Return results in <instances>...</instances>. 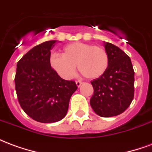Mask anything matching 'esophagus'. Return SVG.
<instances>
[{"mask_svg":"<svg viewBox=\"0 0 152 152\" xmlns=\"http://www.w3.org/2000/svg\"><path fill=\"white\" fill-rule=\"evenodd\" d=\"M76 86H77V87H80V86L82 85L83 83L81 82V81H80V80H77V81H76Z\"/></svg>","mask_w":152,"mask_h":152,"instance_id":"obj_1","label":"esophagus"}]
</instances>
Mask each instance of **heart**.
Here are the masks:
<instances>
[{"instance_id": "b5f03b06", "label": "heart", "mask_w": 152, "mask_h": 152, "mask_svg": "<svg viewBox=\"0 0 152 152\" xmlns=\"http://www.w3.org/2000/svg\"><path fill=\"white\" fill-rule=\"evenodd\" d=\"M50 66L64 79H70L76 70L87 79L94 80L102 76L109 65L108 54L102 47L83 42L68 44L61 54H52Z\"/></svg>"}]
</instances>
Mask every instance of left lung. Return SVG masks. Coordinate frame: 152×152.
Masks as SVG:
<instances>
[{"instance_id":"1","label":"left lung","mask_w":152,"mask_h":152,"mask_svg":"<svg viewBox=\"0 0 152 152\" xmlns=\"http://www.w3.org/2000/svg\"><path fill=\"white\" fill-rule=\"evenodd\" d=\"M109 65L105 73L91 81L94 94L90 106L96 114L111 117L129 107L134 96V71L131 59L119 47L104 42Z\"/></svg>"}]
</instances>
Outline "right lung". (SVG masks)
Returning <instances> with one entry per match:
<instances>
[{"instance_id":"add662e5","label":"right lung","mask_w":152,"mask_h":152,"mask_svg":"<svg viewBox=\"0 0 152 152\" xmlns=\"http://www.w3.org/2000/svg\"><path fill=\"white\" fill-rule=\"evenodd\" d=\"M57 40L33 47L17 63L15 89L25 113L41 123L61 121L66 115L69 101L77 86L62 79L50 66V50Z\"/></svg>"}]
</instances>
